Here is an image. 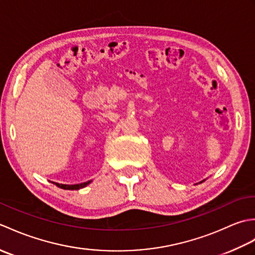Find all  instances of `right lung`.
I'll use <instances>...</instances> for the list:
<instances>
[{"mask_svg": "<svg viewBox=\"0 0 255 255\" xmlns=\"http://www.w3.org/2000/svg\"><path fill=\"white\" fill-rule=\"evenodd\" d=\"M90 183H91V181L85 182V183H81V184H75V185H66V184H58V183L53 182V184H56V185H57L58 187L63 188V189H71V191H73V189L83 188V187H85L86 185H89Z\"/></svg>", "mask_w": 255, "mask_h": 255, "instance_id": "1", "label": "right lung"}]
</instances>
